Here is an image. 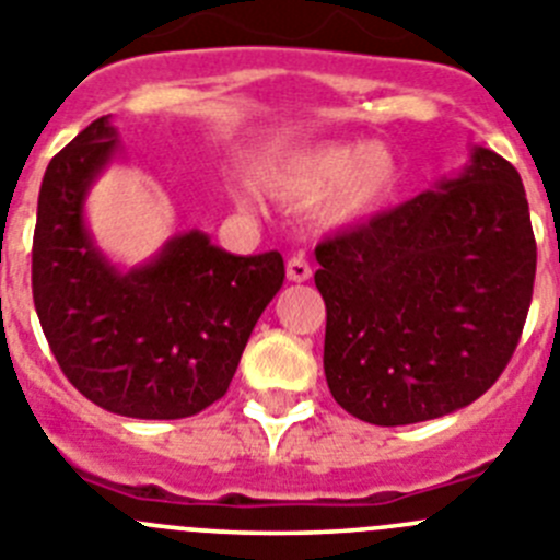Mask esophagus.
<instances>
[{"label":"esophagus","instance_id":"34e87169","mask_svg":"<svg viewBox=\"0 0 560 560\" xmlns=\"http://www.w3.org/2000/svg\"><path fill=\"white\" fill-rule=\"evenodd\" d=\"M312 276V265L306 261L304 254H292L287 259V279L290 281H306Z\"/></svg>","mask_w":560,"mask_h":560}]
</instances>
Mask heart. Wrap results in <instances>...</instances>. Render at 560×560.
I'll return each mask as SVG.
<instances>
[{"label": "heart", "instance_id": "1", "mask_svg": "<svg viewBox=\"0 0 560 560\" xmlns=\"http://www.w3.org/2000/svg\"><path fill=\"white\" fill-rule=\"evenodd\" d=\"M401 178L405 167L390 144H317L273 170L268 186L287 206H310L326 195V223L342 225L380 211L399 192Z\"/></svg>", "mask_w": 560, "mask_h": 560}]
</instances>
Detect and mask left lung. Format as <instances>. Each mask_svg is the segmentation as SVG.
I'll list each match as a JSON object with an SVG mask.
<instances>
[{
  "label": "left lung",
  "instance_id": "1",
  "mask_svg": "<svg viewBox=\"0 0 560 560\" xmlns=\"http://www.w3.org/2000/svg\"><path fill=\"white\" fill-rule=\"evenodd\" d=\"M324 371L337 405L376 427L471 405L525 329L536 236L516 167L477 148L441 189L315 248Z\"/></svg>",
  "mask_w": 560,
  "mask_h": 560
}]
</instances>
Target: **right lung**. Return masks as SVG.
<instances>
[{
  "mask_svg": "<svg viewBox=\"0 0 560 560\" xmlns=\"http://www.w3.org/2000/svg\"><path fill=\"white\" fill-rule=\"evenodd\" d=\"M94 119L49 161L33 234V301L60 371L103 410L186 418L229 390L256 320L284 284L279 250L234 256L200 231L130 273L92 248L83 198L117 150Z\"/></svg>",
  "mask_w": 560,
  "mask_h": 560,
  "instance_id": "add662e5",
  "label": "right lung"
}]
</instances>
